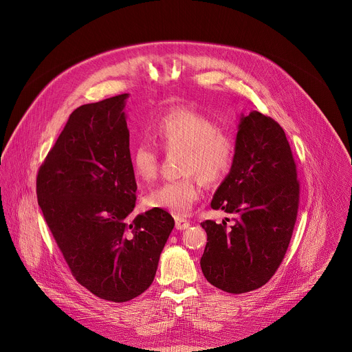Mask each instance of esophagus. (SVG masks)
Returning a JSON list of instances; mask_svg holds the SVG:
<instances>
[{
	"instance_id": "1",
	"label": "esophagus",
	"mask_w": 352,
	"mask_h": 352,
	"mask_svg": "<svg viewBox=\"0 0 352 352\" xmlns=\"http://www.w3.org/2000/svg\"><path fill=\"white\" fill-rule=\"evenodd\" d=\"M189 227V221L184 217H175V228L177 230H186Z\"/></svg>"
}]
</instances>
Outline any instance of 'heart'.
<instances>
[{
    "instance_id": "heart-1",
    "label": "heart",
    "mask_w": 352,
    "mask_h": 352,
    "mask_svg": "<svg viewBox=\"0 0 352 352\" xmlns=\"http://www.w3.org/2000/svg\"><path fill=\"white\" fill-rule=\"evenodd\" d=\"M153 135L166 152L184 153L179 167L184 177L150 190L144 196V205L150 209L184 216L202 195L200 179L214 186L234 168L236 157L234 136L202 113L186 107L171 109L157 120ZM159 160L157 148L147 142H139L131 150L132 171L143 182L157 177Z\"/></svg>"
}]
</instances>
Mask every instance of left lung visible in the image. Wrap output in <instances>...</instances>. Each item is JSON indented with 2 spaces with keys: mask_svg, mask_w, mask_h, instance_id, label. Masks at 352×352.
<instances>
[{
  "mask_svg": "<svg viewBox=\"0 0 352 352\" xmlns=\"http://www.w3.org/2000/svg\"><path fill=\"white\" fill-rule=\"evenodd\" d=\"M296 164L277 121L252 111L241 118L236 157L216 190L212 209L232 216L202 223L208 243L200 267L206 280L231 294L265 285L288 249L299 206Z\"/></svg>",
  "mask_w": 352,
  "mask_h": 352,
  "instance_id": "8db88e82",
  "label": "left lung"
}]
</instances>
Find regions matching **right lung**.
Wrapping results in <instances>:
<instances>
[{"label":"right lung","mask_w":352,"mask_h":352,"mask_svg":"<svg viewBox=\"0 0 352 352\" xmlns=\"http://www.w3.org/2000/svg\"><path fill=\"white\" fill-rule=\"evenodd\" d=\"M126 97L78 107L36 178L38 206L72 276L111 302H126L150 287L174 228L166 210L132 217L138 186Z\"/></svg>","instance_id":"1"}]
</instances>
